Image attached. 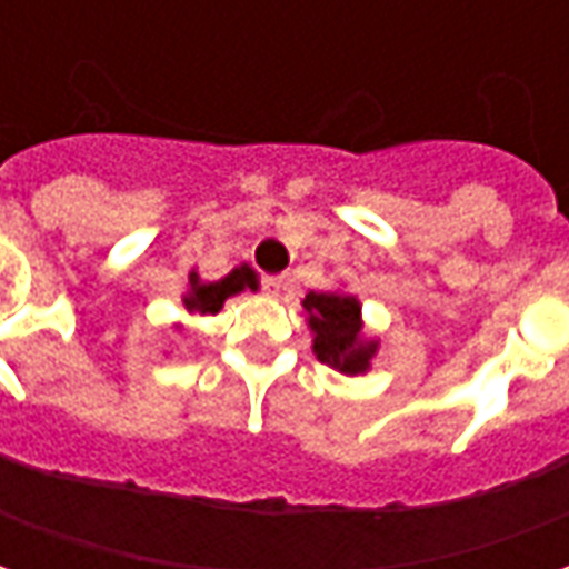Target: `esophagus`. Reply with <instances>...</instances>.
Masks as SVG:
<instances>
[{
    "mask_svg": "<svg viewBox=\"0 0 569 569\" xmlns=\"http://www.w3.org/2000/svg\"><path fill=\"white\" fill-rule=\"evenodd\" d=\"M261 283H264V292H268V296H280V292L286 289V277L273 273V277H264Z\"/></svg>",
    "mask_w": 569,
    "mask_h": 569,
    "instance_id": "1",
    "label": "esophagus"
}]
</instances>
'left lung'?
Returning a JSON list of instances; mask_svg holds the SVG:
<instances>
[{
	"label": "left lung",
	"instance_id": "1",
	"mask_svg": "<svg viewBox=\"0 0 569 569\" xmlns=\"http://www.w3.org/2000/svg\"><path fill=\"white\" fill-rule=\"evenodd\" d=\"M301 308L308 310L313 353L341 375H366L378 353V338L366 335L362 305L350 292H308Z\"/></svg>",
	"mask_w": 569,
	"mask_h": 569
}]
</instances>
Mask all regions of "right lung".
<instances>
[{
	"mask_svg": "<svg viewBox=\"0 0 569 569\" xmlns=\"http://www.w3.org/2000/svg\"><path fill=\"white\" fill-rule=\"evenodd\" d=\"M243 289L259 292V273L252 271L249 264H237L234 271H228L222 280H200L198 271L188 273V292L182 296L188 313H198V317H212L219 313L222 305L231 296H240Z\"/></svg>",
	"mask_w": 569,
	"mask_h": 569,
	"instance_id": "add662e5",
	"label": "right lung"
}]
</instances>
